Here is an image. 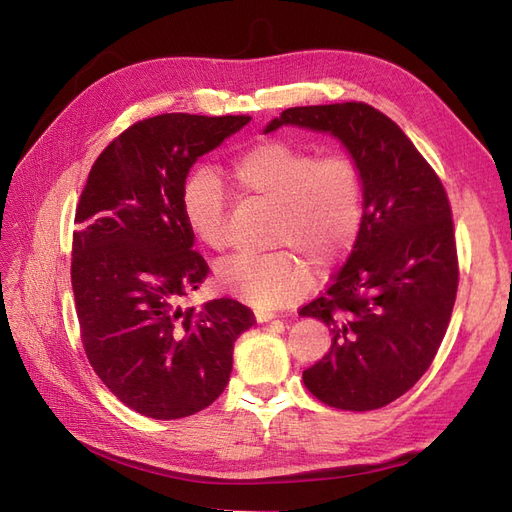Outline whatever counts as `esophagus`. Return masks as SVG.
I'll return each instance as SVG.
<instances>
[{"label": "esophagus", "mask_w": 512, "mask_h": 512, "mask_svg": "<svg viewBox=\"0 0 512 512\" xmlns=\"http://www.w3.org/2000/svg\"><path fill=\"white\" fill-rule=\"evenodd\" d=\"M273 318H277L273 312H267V309H256V320L258 322H271Z\"/></svg>", "instance_id": "34e87169"}]
</instances>
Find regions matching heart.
I'll return each instance as SVG.
<instances>
[{
  "label": "heart",
  "instance_id": "b5f03b06",
  "mask_svg": "<svg viewBox=\"0 0 512 512\" xmlns=\"http://www.w3.org/2000/svg\"><path fill=\"white\" fill-rule=\"evenodd\" d=\"M230 175L241 194L275 207L271 241L302 254L284 247L222 262L218 282L232 297L258 307L284 305L312 286L307 260L327 271L359 239L365 190L350 158H318L314 149L269 141L232 160ZM181 207L196 241L213 252L226 250V190L215 170L200 166L185 179Z\"/></svg>",
  "mask_w": 512,
  "mask_h": 512
}]
</instances>
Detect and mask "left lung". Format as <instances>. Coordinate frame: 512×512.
I'll return each instance as SVG.
<instances>
[{"mask_svg":"<svg viewBox=\"0 0 512 512\" xmlns=\"http://www.w3.org/2000/svg\"><path fill=\"white\" fill-rule=\"evenodd\" d=\"M282 126L335 136L365 190L363 226L346 265L299 312L333 335L303 382L339 410L382 408L429 369L453 314L459 269L444 185L397 123L369 104L286 108L265 134Z\"/></svg>","mask_w":512,"mask_h":512,"instance_id":"8db88e82","label":"left lung"}]
</instances>
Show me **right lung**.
Returning <instances> with one entry per match:
<instances>
[{
    "label": "right lung",
    "instance_id": "obj_1",
    "mask_svg": "<svg viewBox=\"0 0 512 512\" xmlns=\"http://www.w3.org/2000/svg\"><path fill=\"white\" fill-rule=\"evenodd\" d=\"M247 115L166 113L134 123L91 166L76 207L72 290L98 378L134 412L170 421L226 389L250 307H181L209 267L192 250L181 192L194 162L250 123Z\"/></svg>",
    "mask_w": 512,
    "mask_h": 512
}]
</instances>
